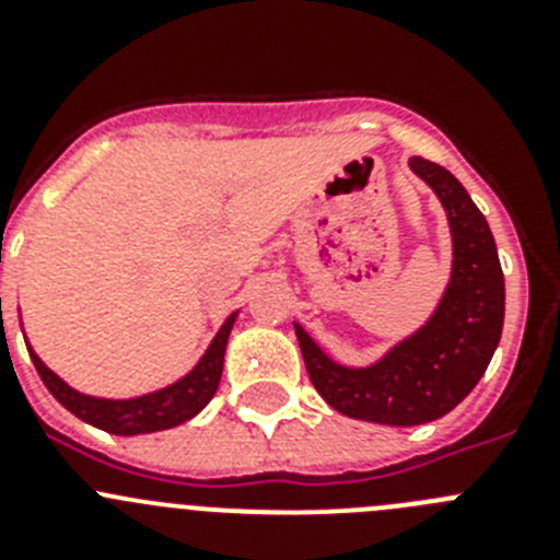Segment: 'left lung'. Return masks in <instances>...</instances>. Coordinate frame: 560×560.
<instances>
[{
    "label": "left lung",
    "mask_w": 560,
    "mask_h": 560,
    "mask_svg": "<svg viewBox=\"0 0 560 560\" xmlns=\"http://www.w3.org/2000/svg\"><path fill=\"white\" fill-rule=\"evenodd\" d=\"M409 171L432 187L452 232V275L432 316L368 368L336 361L294 323L316 393L336 412L384 427H420L452 412L491 364L504 323V275L479 207L443 165L412 156Z\"/></svg>",
    "instance_id": "8db88e82"
}]
</instances>
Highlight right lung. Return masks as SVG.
I'll return each mask as SVG.
<instances>
[{
    "mask_svg": "<svg viewBox=\"0 0 560 560\" xmlns=\"http://www.w3.org/2000/svg\"><path fill=\"white\" fill-rule=\"evenodd\" d=\"M235 319L237 311H232L224 319V325L219 328V334L212 336L205 355L196 361V368L190 373L182 375L173 384H167V387L137 395V398H101V395H86L81 389L69 387L61 375L52 373L38 359L36 350L30 348V341H27V353L33 359V364H36L38 375H42L44 387L52 393V398L63 409H69L75 418L86 420L89 427H97L108 434H120V438H133V434H151L162 432V429L179 427L185 420L196 418L210 404L215 389H219L226 341H230Z\"/></svg>",
    "mask_w": 560,
    "mask_h": 560,
    "instance_id": "1",
    "label": "right lung"
}]
</instances>
